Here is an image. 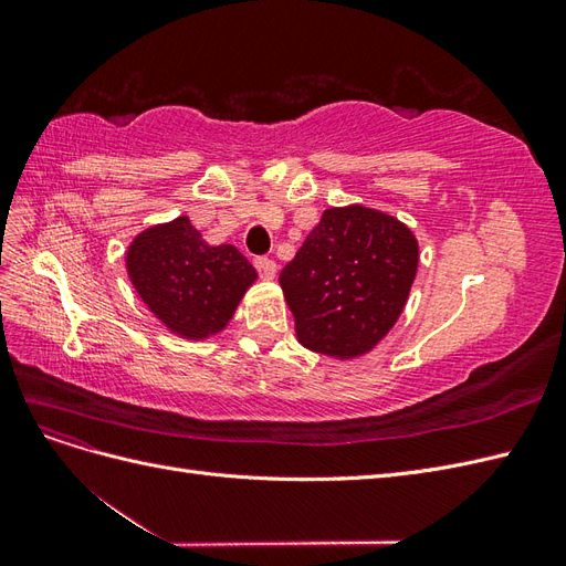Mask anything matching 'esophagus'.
I'll return each instance as SVG.
<instances>
[{
	"label": "esophagus",
	"instance_id": "1",
	"mask_svg": "<svg viewBox=\"0 0 566 566\" xmlns=\"http://www.w3.org/2000/svg\"><path fill=\"white\" fill-rule=\"evenodd\" d=\"M254 266H256V271H260L262 279H266V281L276 279V262L269 260V256H256Z\"/></svg>",
	"mask_w": 566,
	"mask_h": 566
}]
</instances>
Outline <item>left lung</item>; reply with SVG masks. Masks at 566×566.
<instances>
[{
	"instance_id": "obj_1",
	"label": "left lung",
	"mask_w": 566,
	"mask_h": 566,
	"mask_svg": "<svg viewBox=\"0 0 566 566\" xmlns=\"http://www.w3.org/2000/svg\"><path fill=\"white\" fill-rule=\"evenodd\" d=\"M418 260L397 217L364 205L325 210L279 276L300 345L339 361L375 349L403 312Z\"/></svg>"
}]
</instances>
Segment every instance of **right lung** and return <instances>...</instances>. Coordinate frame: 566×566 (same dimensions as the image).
<instances>
[{"label":"right lung","mask_w":566,"mask_h":566,"mask_svg":"<svg viewBox=\"0 0 566 566\" xmlns=\"http://www.w3.org/2000/svg\"><path fill=\"white\" fill-rule=\"evenodd\" d=\"M125 264L153 316L184 339L224 331L256 281L241 252L233 245H208L188 217L142 231L129 243Z\"/></svg>","instance_id":"obj_1"}]
</instances>
